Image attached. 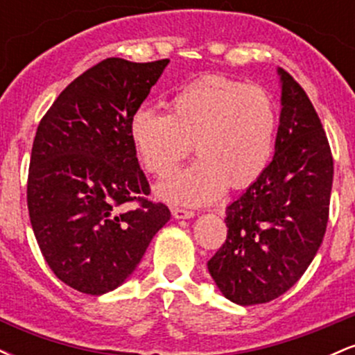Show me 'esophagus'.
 I'll return each mask as SVG.
<instances>
[{
  "label": "esophagus",
  "instance_id": "1",
  "mask_svg": "<svg viewBox=\"0 0 355 355\" xmlns=\"http://www.w3.org/2000/svg\"><path fill=\"white\" fill-rule=\"evenodd\" d=\"M172 215L177 220H185V218H193L195 214L191 210H185V209H178V207H173L172 209Z\"/></svg>",
  "mask_w": 355,
  "mask_h": 355
}]
</instances>
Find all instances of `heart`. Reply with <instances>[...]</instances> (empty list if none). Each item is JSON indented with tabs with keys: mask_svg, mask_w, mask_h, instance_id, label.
<instances>
[{
	"mask_svg": "<svg viewBox=\"0 0 355 355\" xmlns=\"http://www.w3.org/2000/svg\"><path fill=\"white\" fill-rule=\"evenodd\" d=\"M168 115L138 108L128 137L146 172L165 177L183 158L193 164L157 187L170 203L205 205L227 185L242 190L259 180L274 153L277 113L266 89L222 75H207L183 87L166 103Z\"/></svg>",
	"mask_w": 355,
	"mask_h": 355,
	"instance_id": "heart-1",
	"label": "heart"
}]
</instances>
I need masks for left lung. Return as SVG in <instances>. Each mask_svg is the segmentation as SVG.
Listing matches in <instances>:
<instances>
[{
  "mask_svg": "<svg viewBox=\"0 0 355 355\" xmlns=\"http://www.w3.org/2000/svg\"><path fill=\"white\" fill-rule=\"evenodd\" d=\"M275 153L259 180L227 207V240L207 263L223 297L266 304L294 285L319 250L329 220L334 162L311 100L277 68Z\"/></svg>",
  "mask_w": 355,
  "mask_h": 355,
  "instance_id": "8db88e82",
  "label": "left lung"
}]
</instances>
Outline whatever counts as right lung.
Masks as SVG:
<instances>
[{"label": "right lung", "instance_id": "add662e5", "mask_svg": "<svg viewBox=\"0 0 355 355\" xmlns=\"http://www.w3.org/2000/svg\"><path fill=\"white\" fill-rule=\"evenodd\" d=\"M170 60L107 58L73 80L40 121L28 173V211L40 250L61 282L89 295L132 275L170 220L146 200L128 123ZM141 207L123 212L121 207Z\"/></svg>", "mask_w": 355, "mask_h": 355}]
</instances>
